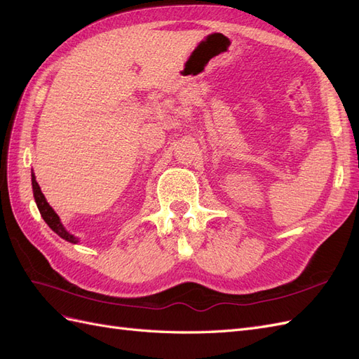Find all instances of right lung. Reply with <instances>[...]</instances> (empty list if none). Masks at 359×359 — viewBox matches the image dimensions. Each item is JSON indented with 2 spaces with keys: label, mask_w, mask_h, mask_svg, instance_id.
<instances>
[{
  "label": "right lung",
  "mask_w": 359,
  "mask_h": 359,
  "mask_svg": "<svg viewBox=\"0 0 359 359\" xmlns=\"http://www.w3.org/2000/svg\"><path fill=\"white\" fill-rule=\"evenodd\" d=\"M31 184H32V193H34V199H36V203H37V208L43 217V220H45L48 223V226L50 227V229L55 232L57 235H60L62 240H66L69 243H73V244H78L79 243V238H76L74 235L69 233L66 231V227L62 226L61 220L58 214L52 210V206L48 203L46 198L43 196V193L40 190V186L36 181V177L34 173H31Z\"/></svg>",
  "instance_id": "add662e5"
}]
</instances>
